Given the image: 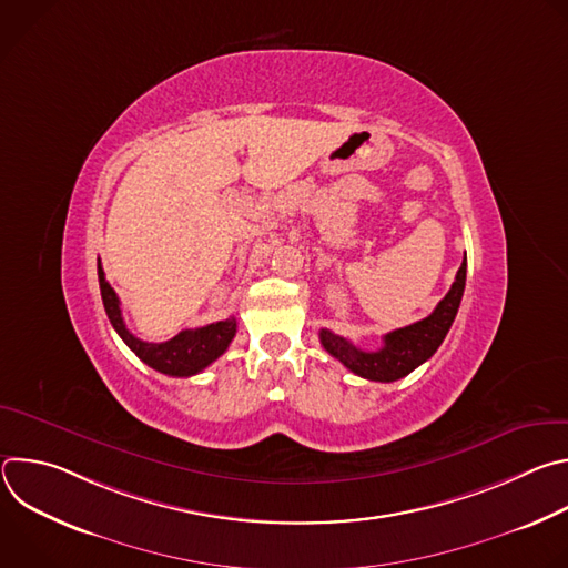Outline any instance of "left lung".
<instances>
[{"instance_id":"obj_1","label":"left lung","mask_w":568,"mask_h":568,"mask_svg":"<svg viewBox=\"0 0 568 568\" xmlns=\"http://www.w3.org/2000/svg\"><path fill=\"white\" fill-rule=\"evenodd\" d=\"M465 276H467V258L460 263V270L456 272V281L452 283L445 298L436 305V310L423 321L412 323L407 328L386 333L384 346L379 351H373V353L362 351L353 346L348 339L331 331L318 333L321 346L326 348L335 359H339L348 371H353L364 379L395 382L404 375H409L414 368L425 364L438 351L445 335L449 333L463 298Z\"/></svg>"}]
</instances>
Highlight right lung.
Masks as SVG:
<instances>
[{
	"mask_svg": "<svg viewBox=\"0 0 568 568\" xmlns=\"http://www.w3.org/2000/svg\"><path fill=\"white\" fill-rule=\"evenodd\" d=\"M99 285H101V296H103L108 318L114 326V331L119 333V337L128 344V348L141 362H145L150 368L164 373V375L191 377V375L202 373L206 366H211L229 348L231 339L235 337L237 323H235V316H231L226 321L209 323V326H204V328L182 331L173 339L161 342V344L141 342L125 328V321L121 316L119 296L112 290V285L105 281V272L101 267V261H99Z\"/></svg>",
	"mask_w": 568,
	"mask_h": 568,
	"instance_id": "1",
	"label": "right lung"
}]
</instances>
